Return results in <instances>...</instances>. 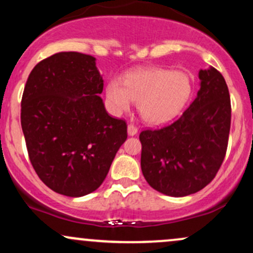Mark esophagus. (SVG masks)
I'll use <instances>...</instances> for the list:
<instances>
[{
	"mask_svg": "<svg viewBox=\"0 0 253 253\" xmlns=\"http://www.w3.org/2000/svg\"><path fill=\"white\" fill-rule=\"evenodd\" d=\"M127 133H128V135L130 136L135 135L136 133H138V128H136L134 125H128V127H127Z\"/></svg>",
	"mask_w": 253,
	"mask_h": 253,
	"instance_id": "34e87169",
	"label": "esophagus"
}]
</instances>
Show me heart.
<instances>
[{"instance_id": "heart-1", "label": "heart", "mask_w": 253, "mask_h": 253, "mask_svg": "<svg viewBox=\"0 0 253 253\" xmlns=\"http://www.w3.org/2000/svg\"><path fill=\"white\" fill-rule=\"evenodd\" d=\"M191 92L189 75L163 68L132 72L124 82L113 80L106 88L113 113L127 112L133 101H138L141 118L151 125L167 124L175 119L189 101Z\"/></svg>"}]
</instances>
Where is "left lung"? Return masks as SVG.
<instances>
[{
    "instance_id": "left-lung-1",
    "label": "left lung",
    "mask_w": 253,
    "mask_h": 253,
    "mask_svg": "<svg viewBox=\"0 0 253 253\" xmlns=\"http://www.w3.org/2000/svg\"><path fill=\"white\" fill-rule=\"evenodd\" d=\"M199 78L196 98L175 123L139 135L145 179L168 196H187L210 184L227 150L231 128L227 84L211 66L200 70Z\"/></svg>"
}]
</instances>
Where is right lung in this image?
I'll return each instance as SVG.
<instances>
[{"label": "right lung", "mask_w": 253, "mask_h": 253, "mask_svg": "<svg viewBox=\"0 0 253 253\" xmlns=\"http://www.w3.org/2000/svg\"><path fill=\"white\" fill-rule=\"evenodd\" d=\"M96 59L59 52L38 63L21 101V127L39 178L62 195L80 197L102 184L127 125L108 115Z\"/></svg>", "instance_id": "right-lung-1"}]
</instances>
